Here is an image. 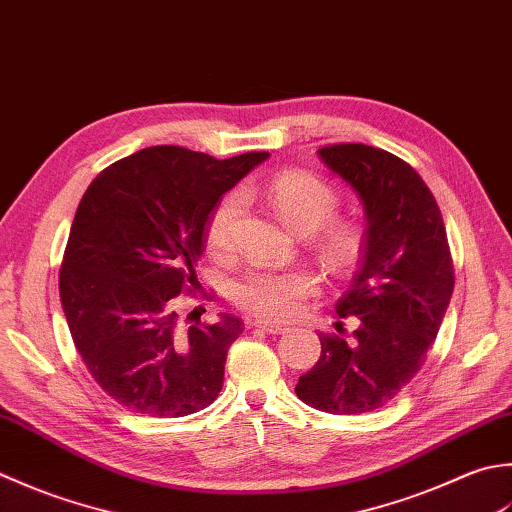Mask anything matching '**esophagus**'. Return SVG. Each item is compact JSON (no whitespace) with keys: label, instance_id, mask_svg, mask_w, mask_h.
<instances>
[{"label":"esophagus","instance_id":"1","mask_svg":"<svg viewBox=\"0 0 512 512\" xmlns=\"http://www.w3.org/2000/svg\"><path fill=\"white\" fill-rule=\"evenodd\" d=\"M252 325L267 331V333H274V336H276V333H285L287 331L285 325H280V322H271V320H254Z\"/></svg>","mask_w":512,"mask_h":512}]
</instances>
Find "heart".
Listing matches in <instances>:
<instances>
[{
    "mask_svg": "<svg viewBox=\"0 0 512 512\" xmlns=\"http://www.w3.org/2000/svg\"><path fill=\"white\" fill-rule=\"evenodd\" d=\"M247 196V190L227 194L212 212L205 245L214 258L234 254ZM265 198L289 229L298 234L316 232V249L331 271L344 274L358 263L364 243L362 229L349 218H333L338 214L340 196L327 181L309 172L287 170L267 183ZM316 291L318 278L307 269H249L234 283L232 298L258 318L283 320L294 316Z\"/></svg>",
    "mask_w": 512,
    "mask_h": 512,
    "instance_id": "1",
    "label": "heart"
}]
</instances>
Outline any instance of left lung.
Listing matches in <instances>:
<instances>
[{"label":"left lung","instance_id":"1","mask_svg":"<svg viewBox=\"0 0 512 512\" xmlns=\"http://www.w3.org/2000/svg\"><path fill=\"white\" fill-rule=\"evenodd\" d=\"M367 212L362 265L336 302L356 318L347 340L320 333V358L300 375L298 398L333 415H362L389 404L424 367L440 331L455 271L435 196L409 163L364 143L318 150Z\"/></svg>","mask_w":512,"mask_h":512}]
</instances>
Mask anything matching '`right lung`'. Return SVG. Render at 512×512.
Returning <instances> with one entry per match:
<instances>
[{"label": "right lung", "instance_id": "obj_1", "mask_svg": "<svg viewBox=\"0 0 512 512\" xmlns=\"http://www.w3.org/2000/svg\"><path fill=\"white\" fill-rule=\"evenodd\" d=\"M267 156L218 161L154 145L108 165L83 194L59 296L83 364L128 411L183 417L221 393L227 349L243 320L223 314L187 327L176 298L198 285L194 265L223 194Z\"/></svg>", "mask_w": 512, "mask_h": 512}]
</instances>
